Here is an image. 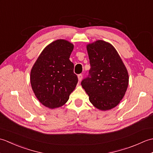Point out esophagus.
Returning a JSON list of instances; mask_svg holds the SVG:
<instances>
[{
    "label": "esophagus",
    "instance_id": "1",
    "mask_svg": "<svg viewBox=\"0 0 153 153\" xmlns=\"http://www.w3.org/2000/svg\"><path fill=\"white\" fill-rule=\"evenodd\" d=\"M77 77H78L79 82H81V81L82 80V78H83V75L82 74H79L78 76H77Z\"/></svg>",
    "mask_w": 153,
    "mask_h": 153
}]
</instances>
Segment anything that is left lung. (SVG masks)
Instances as JSON below:
<instances>
[{
    "instance_id": "obj_1",
    "label": "left lung",
    "mask_w": 153,
    "mask_h": 153,
    "mask_svg": "<svg viewBox=\"0 0 153 153\" xmlns=\"http://www.w3.org/2000/svg\"><path fill=\"white\" fill-rule=\"evenodd\" d=\"M91 68L89 77L81 84L89 101L100 110L114 108L128 89L129 75L118 52L102 40L87 45Z\"/></svg>"
}]
</instances>
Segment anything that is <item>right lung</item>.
Instances as JSON below:
<instances>
[{
	"label": "right lung",
	"mask_w": 153,
	"mask_h": 153,
	"mask_svg": "<svg viewBox=\"0 0 153 153\" xmlns=\"http://www.w3.org/2000/svg\"><path fill=\"white\" fill-rule=\"evenodd\" d=\"M74 45L57 39L45 47L30 73V83L35 97L50 109L63 106L77 83L70 56Z\"/></svg>",
	"instance_id": "obj_1"
}]
</instances>
